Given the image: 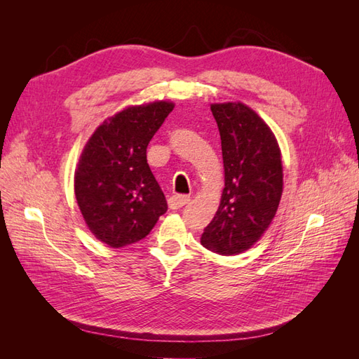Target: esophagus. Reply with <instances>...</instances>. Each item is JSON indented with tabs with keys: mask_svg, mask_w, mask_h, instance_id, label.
I'll use <instances>...</instances> for the list:
<instances>
[{
	"mask_svg": "<svg viewBox=\"0 0 359 359\" xmlns=\"http://www.w3.org/2000/svg\"><path fill=\"white\" fill-rule=\"evenodd\" d=\"M189 202H190V196H186V194H173V196L169 198V208L178 210Z\"/></svg>",
	"mask_w": 359,
	"mask_h": 359,
	"instance_id": "1",
	"label": "esophagus"
}]
</instances>
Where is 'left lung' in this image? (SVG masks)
Wrapping results in <instances>:
<instances>
[{
    "label": "left lung",
    "mask_w": 359,
    "mask_h": 359,
    "mask_svg": "<svg viewBox=\"0 0 359 359\" xmlns=\"http://www.w3.org/2000/svg\"><path fill=\"white\" fill-rule=\"evenodd\" d=\"M224 166L220 206L201 244L219 255H240L268 229L283 193V166L274 133L243 103H214Z\"/></svg>",
    "instance_id": "obj_1"
}]
</instances>
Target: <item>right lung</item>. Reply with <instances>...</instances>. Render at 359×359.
Here are the masks:
<instances>
[{"label": "right lung", "mask_w": 359, "mask_h": 359, "mask_svg": "<svg viewBox=\"0 0 359 359\" xmlns=\"http://www.w3.org/2000/svg\"><path fill=\"white\" fill-rule=\"evenodd\" d=\"M173 106L126 107L97 127L82 151L74 172L76 201L88 229L109 247L144 240L168 211L147 163V147Z\"/></svg>", "instance_id": "obj_1"}]
</instances>
